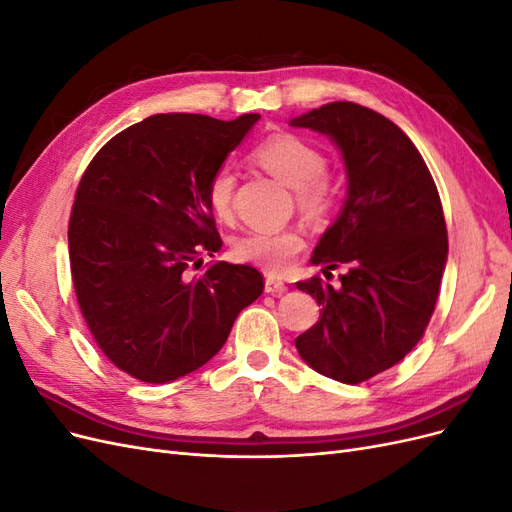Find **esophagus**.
Segmentation results:
<instances>
[{
	"mask_svg": "<svg viewBox=\"0 0 512 512\" xmlns=\"http://www.w3.org/2000/svg\"><path fill=\"white\" fill-rule=\"evenodd\" d=\"M286 290H288V286L282 280H277V277H267L265 280V292H269V294H284Z\"/></svg>",
	"mask_w": 512,
	"mask_h": 512,
	"instance_id": "obj_1",
	"label": "esophagus"
}]
</instances>
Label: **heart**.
Here are the masks:
<instances>
[{"label": "heart", "mask_w": 512, "mask_h": 512, "mask_svg": "<svg viewBox=\"0 0 512 512\" xmlns=\"http://www.w3.org/2000/svg\"><path fill=\"white\" fill-rule=\"evenodd\" d=\"M254 162L265 168L271 177L288 185L297 194V205L307 215H318L331 203V181L324 175L327 158L322 151L307 143L305 138L277 132L267 136L254 153ZM237 177L230 166H220L207 183V205L215 218L228 222L232 218V198H235ZM303 237L294 228L250 230L235 241V258L247 265H256L271 273H280L288 267L292 256L303 250Z\"/></svg>", "instance_id": "obj_1"}]
</instances>
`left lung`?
Segmentation results:
<instances>
[{
    "label": "left lung",
    "mask_w": 512,
    "mask_h": 512,
    "mask_svg": "<svg viewBox=\"0 0 512 512\" xmlns=\"http://www.w3.org/2000/svg\"><path fill=\"white\" fill-rule=\"evenodd\" d=\"M290 126L329 136L348 177L344 207L312 256L324 273H348L337 288L297 282L322 309L294 344L318 374L359 384L404 359L427 329L448 258L442 203L414 143L371 108L331 102Z\"/></svg>",
    "instance_id": "left-lung-1"
}]
</instances>
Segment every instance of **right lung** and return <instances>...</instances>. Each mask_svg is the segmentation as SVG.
Returning a JSON list of instances; mask_svg holds the SVG:
<instances>
[{
  "instance_id": "add662e5",
  "label": "right lung",
  "mask_w": 512,
  "mask_h": 512,
  "mask_svg": "<svg viewBox=\"0 0 512 512\" xmlns=\"http://www.w3.org/2000/svg\"><path fill=\"white\" fill-rule=\"evenodd\" d=\"M260 119L151 115L113 136L76 190L70 269L100 350L132 378L166 384L209 363L265 284L220 260L190 275L222 239L207 183Z\"/></svg>"
}]
</instances>
